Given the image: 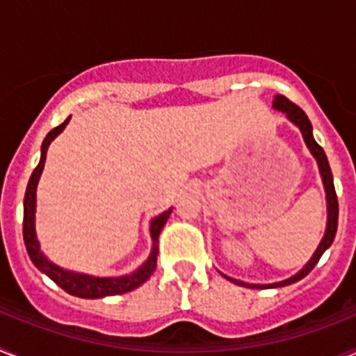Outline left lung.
<instances>
[{"instance_id":"obj_1","label":"left lung","mask_w":356,"mask_h":356,"mask_svg":"<svg viewBox=\"0 0 356 356\" xmlns=\"http://www.w3.org/2000/svg\"><path fill=\"white\" fill-rule=\"evenodd\" d=\"M273 108L285 114V118L298 127V130L301 131L303 135V140L307 144L308 151L312 153V156L316 159L317 162V168H319V175H321V180H323V187H325V193H326V229H325V235L321 238L319 246L317 250L314 251V254L310 257L307 264L301 267L300 271L292 275L291 278L287 280H282V282H276V284H246V282H242V280H235V278H229V276H225L226 280H229L232 284H237L242 285V287H248V289H276V287H285V285H291L296 284V282H300L301 278L308 275V273L312 271L316 264L319 262V259L323 257L326 250L332 246L333 238H335V234H337V225H339V201H337V194H335V187H333V176H332V169H330V163L328 159L325 155V149L316 143L314 139V134H312V124L308 121L307 114H305L303 110L300 106H296L294 103H291L285 96H280L276 94L275 99H273Z\"/></svg>"}]
</instances>
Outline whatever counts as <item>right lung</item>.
Here are the masks:
<instances>
[{"instance_id":"1","label":"right lung","mask_w":356,"mask_h":356,"mask_svg":"<svg viewBox=\"0 0 356 356\" xmlns=\"http://www.w3.org/2000/svg\"><path fill=\"white\" fill-rule=\"evenodd\" d=\"M67 118L60 127L53 128L46 139L42 140V146H40V160L37 163V168L33 169L30 176V181H28L26 193H24V201H23V238L24 246H26L28 254H30V260L33 262V266L39 269L40 273H44L46 276L55 282L58 287L64 289L65 292H69L71 296H76V298H85V300H96V298H105V296H115V294H124V292H130L134 289L140 287V285L153 275L156 267V254H159V235L162 232L163 225L168 222L169 216H171L172 209L165 210V212L159 213L156 217H153L149 221V237H151V251L147 254V259L140 264L135 271L128 273V275L122 276H92L85 275V273H76L69 271L64 267L56 266L55 262L46 257L40 250V242L37 238V229H35V212H37V185H39L40 175H42L44 162H46V153H48V147L53 140L58 137V135L64 131V128L67 127L69 122Z\"/></svg>"}]
</instances>
